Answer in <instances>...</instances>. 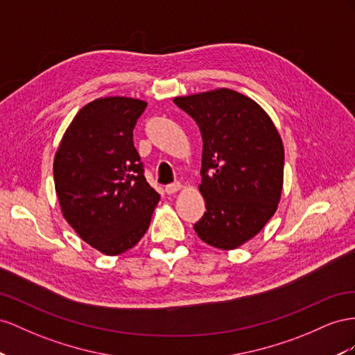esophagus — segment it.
<instances>
[{"instance_id": "esophagus-1", "label": "esophagus", "mask_w": 355, "mask_h": 355, "mask_svg": "<svg viewBox=\"0 0 355 355\" xmlns=\"http://www.w3.org/2000/svg\"><path fill=\"white\" fill-rule=\"evenodd\" d=\"M181 189V184L180 183H172V184H168L166 187H165V191L168 195H174L175 191H178Z\"/></svg>"}]
</instances>
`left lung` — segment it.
<instances>
[{
  "label": "left lung",
  "instance_id": "obj_1",
  "mask_svg": "<svg viewBox=\"0 0 355 355\" xmlns=\"http://www.w3.org/2000/svg\"><path fill=\"white\" fill-rule=\"evenodd\" d=\"M198 123L202 135L205 214L198 236L220 250H235L275 214L284 181V146L256 101L232 89L174 98Z\"/></svg>",
  "mask_w": 355,
  "mask_h": 355
}]
</instances>
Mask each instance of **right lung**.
<instances>
[{"mask_svg": "<svg viewBox=\"0 0 355 355\" xmlns=\"http://www.w3.org/2000/svg\"><path fill=\"white\" fill-rule=\"evenodd\" d=\"M146 101L98 98L71 121L53 162L60 211L77 235L107 256L137 245L160 199L144 177L132 130Z\"/></svg>", "mask_w": 355, "mask_h": 355, "instance_id": "add662e5", "label": "right lung"}]
</instances>
